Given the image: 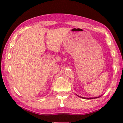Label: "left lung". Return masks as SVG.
<instances>
[{"instance_id":"8db88e82","label":"left lung","mask_w":123,"mask_h":123,"mask_svg":"<svg viewBox=\"0 0 123 123\" xmlns=\"http://www.w3.org/2000/svg\"><path fill=\"white\" fill-rule=\"evenodd\" d=\"M78 96V95H77ZM79 97H80L81 98H83V99H93V98H100L101 96H98V97H95V98H84V97H81V96H78Z\"/></svg>"}]
</instances>
